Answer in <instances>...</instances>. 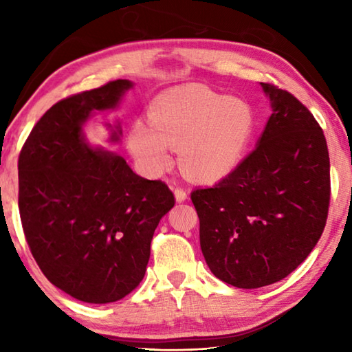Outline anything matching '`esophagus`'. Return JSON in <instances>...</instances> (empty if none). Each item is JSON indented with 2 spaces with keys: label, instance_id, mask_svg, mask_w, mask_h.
I'll list each match as a JSON object with an SVG mask.
<instances>
[{
  "label": "esophagus",
  "instance_id": "esophagus-1",
  "mask_svg": "<svg viewBox=\"0 0 352 352\" xmlns=\"http://www.w3.org/2000/svg\"><path fill=\"white\" fill-rule=\"evenodd\" d=\"M175 199H177V201H184V200H186V199H188L186 189L175 188Z\"/></svg>",
  "mask_w": 352,
  "mask_h": 352
}]
</instances>
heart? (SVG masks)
I'll return each instance as SVG.
<instances>
[{
    "mask_svg": "<svg viewBox=\"0 0 352 352\" xmlns=\"http://www.w3.org/2000/svg\"><path fill=\"white\" fill-rule=\"evenodd\" d=\"M148 116L151 124L138 121L130 129L129 146L136 160L158 174L172 162V146H178L183 169L206 182L220 180L237 168L256 126L248 102L204 85L160 94Z\"/></svg>",
    "mask_w": 352,
    "mask_h": 352,
    "instance_id": "obj_1",
    "label": "heart"
}]
</instances>
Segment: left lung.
Segmentation results:
<instances>
[{
	"label": "left lung",
	"instance_id": "obj_1",
	"mask_svg": "<svg viewBox=\"0 0 352 352\" xmlns=\"http://www.w3.org/2000/svg\"><path fill=\"white\" fill-rule=\"evenodd\" d=\"M261 87L273 113L258 147L212 188L190 192L208 267L239 289L290 275L317 245L331 200L323 129L294 94Z\"/></svg>",
	"mask_w": 352,
	"mask_h": 352
}]
</instances>
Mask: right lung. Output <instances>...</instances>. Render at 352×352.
I'll use <instances>...</instances> for the list:
<instances>
[{
  "instance_id": "right-lung-1",
  "label": "right lung",
  "mask_w": 352,
  "mask_h": 352,
  "mask_svg": "<svg viewBox=\"0 0 352 352\" xmlns=\"http://www.w3.org/2000/svg\"><path fill=\"white\" fill-rule=\"evenodd\" d=\"M132 87L118 79L58 100L19 157L20 217L35 262L56 287L93 305L138 287L155 228L175 205L164 182L136 175L122 157L83 140L91 113L115 109Z\"/></svg>"
}]
</instances>
